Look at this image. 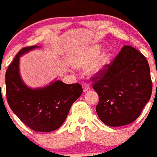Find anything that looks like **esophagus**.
I'll list each match as a JSON object with an SVG mask.
<instances>
[{
  "label": "esophagus",
  "instance_id": "1",
  "mask_svg": "<svg viewBox=\"0 0 157 157\" xmlns=\"http://www.w3.org/2000/svg\"><path fill=\"white\" fill-rule=\"evenodd\" d=\"M82 87H83L84 91H87V90H89V85L87 83H83L82 84Z\"/></svg>",
  "mask_w": 157,
  "mask_h": 157
}]
</instances>
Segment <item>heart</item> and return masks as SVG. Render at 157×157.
<instances>
[{
  "instance_id": "b5f03b06",
  "label": "heart",
  "mask_w": 157,
  "mask_h": 157,
  "mask_svg": "<svg viewBox=\"0 0 157 157\" xmlns=\"http://www.w3.org/2000/svg\"><path fill=\"white\" fill-rule=\"evenodd\" d=\"M100 47L98 45H94L87 48L84 51L78 52L73 57L71 60V65L76 68H83L91 63L87 69L88 72L93 75H99L103 72L107 65H109L111 58V55L109 52H103L98 57Z\"/></svg>"
}]
</instances>
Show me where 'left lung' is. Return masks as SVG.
<instances>
[{
	"mask_svg": "<svg viewBox=\"0 0 157 157\" xmlns=\"http://www.w3.org/2000/svg\"><path fill=\"white\" fill-rule=\"evenodd\" d=\"M92 81L99 98L96 111L99 119L109 126H125L136 121L152 94L147 60L129 45H124Z\"/></svg>",
	"mask_w": 157,
	"mask_h": 157,
	"instance_id": "1",
	"label": "left lung"
}]
</instances>
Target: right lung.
Instances as JSON below:
<instances>
[{"instance_id":"right-lung-1","label":"right lung","mask_w":157,"mask_h":157,"mask_svg":"<svg viewBox=\"0 0 157 157\" xmlns=\"http://www.w3.org/2000/svg\"><path fill=\"white\" fill-rule=\"evenodd\" d=\"M37 45L20 50L6 72V94L11 110L29 128L48 132L58 129L67 117L74 102L82 95L78 83L67 85L60 80L40 88H31L21 80L19 58Z\"/></svg>"}]
</instances>
